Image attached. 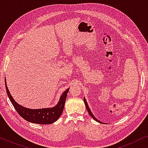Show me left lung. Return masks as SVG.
Segmentation results:
<instances>
[{"instance_id": "8db88e82", "label": "left lung", "mask_w": 148, "mask_h": 148, "mask_svg": "<svg viewBox=\"0 0 148 148\" xmlns=\"http://www.w3.org/2000/svg\"><path fill=\"white\" fill-rule=\"evenodd\" d=\"M84 103H85V104H86V108H87V110H88V112H89V114H90V116L92 117L93 119H94L95 121H98V122H99V123H101L100 121H98V119H97L96 117H95L94 115H93V114H92V112H91V110H90V108H89V106H88V103H87V102H86V99H84Z\"/></svg>"}]
</instances>
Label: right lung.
Wrapping results in <instances>:
<instances>
[{
    "instance_id": "obj_1",
    "label": "right lung",
    "mask_w": 148,
    "mask_h": 148,
    "mask_svg": "<svg viewBox=\"0 0 148 148\" xmlns=\"http://www.w3.org/2000/svg\"><path fill=\"white\" fill-rule=\"evenodd\" d=\"M6 81V79H5ZM6 85V90L9 100L13 104L14 108L22 118L29 122L41 125L51 124L57 120L61 115L63 111L65 100L67 96V93L69 88L64 91L63 94L60 97L59 102L54 107L50 108H42V109H29L23 107L18 104L15 100L11 96L9 90Z\"/></svg>"
}]
</instances>
